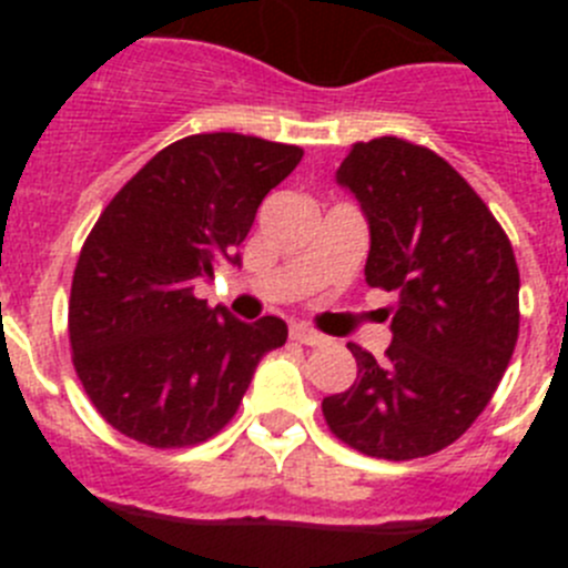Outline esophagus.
Here are the masks:
<instances>
[{"label": "esophagus", "instance_id": "34e87169", "mask_svg": "<svg viewBox=\"0 0 568 568\" xmlns=\"http://www.w3.org/2000/svg\"><path fill=\"white\" fill-rule=\"evenodd\" d=\"M290 335H293V341H298V344H307V346H324L329 341L327 335L318 333V329L310 327V324H304V321L293 324V327H290Z\"/></svg>", "mask_w": 568, "mask_h": 568}]
</instances>
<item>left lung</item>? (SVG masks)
<instances>
[{"label":"left lung","instance_id":"left-lung-1","mask_svg":"<svg viewBox=\"0 0 568 568\" xmlns=\"http://www.w3.org/2000/svg\"><path fill=\"white\" fill-rule=\"evenodd\" d=\"M338 182L369 222L366 284L395 293L384 361L349 344L358 378L321 404L329 433L369 458L440 453L475 424L520 327L511 241L471 184L424 144L355 142Z\"/></svg>","mask_w":568,"mask_h":568}]
</instances>
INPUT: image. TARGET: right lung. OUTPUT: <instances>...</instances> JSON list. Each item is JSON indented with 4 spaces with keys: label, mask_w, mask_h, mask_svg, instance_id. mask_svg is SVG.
<instances>
[{
    "label": "right lung",
    "mask_w": 568,
    "mask_h": 568,
    "mask_svg": "<svg viewBox=\"0 0 568 568\" xmlns=\"http://www.w3.org/2000/svg\"><path fill=\"white\" fill-rule=\"evenodd\" d=\"M304 150L241 133L168 144L110 199L70 284V358L90 404L155 449L204 444L239 413L255 366L287 341L275 315L244 324L195 298L264 195Z\"/></svg>",
    "instance_id": "add662e5"
}]
</instances>
